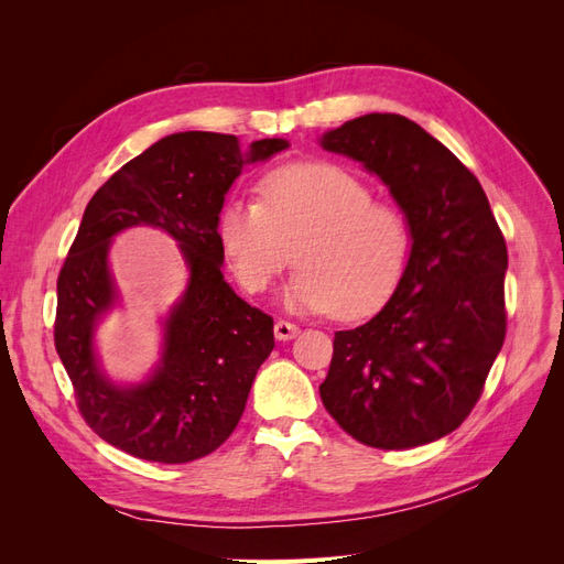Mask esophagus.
<instances>
[{
	"label": "esophagus",
	"instance_id": "obj_1",
	"mask_svg": "<svg viewBox=\"0 0 564 564\" xmlns=\"http://www.w3.org/2000/svg\"><path fill=\"white\" fill-rule=\"evenodd\" d=\"M299 324H294V322H286V319H278L275 322V336L280 338V340H292L294 336H299Z\"/></svg>",
	"mask_w": 564,
	"mask_h": 564
}]
</instances>
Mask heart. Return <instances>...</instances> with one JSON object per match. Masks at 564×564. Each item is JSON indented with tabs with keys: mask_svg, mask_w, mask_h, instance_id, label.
Instances as JSON below:
<instances>
[{
	"mask_svg": "<svg viewBox=\"0 0 564 564\" xmlns=\"http://www.w3.org/2000/svg\"><path fill=\"white\" fill-rule=\"evenodd\" d=\"M259 193L261 202L230 199L218 216L220 247L247 292H265L296 259L289 308L360 319L395 294L412 226L362 178L329 162H296L270 172Z\"/></svg>",
	"mask_w": 564,
	"mask_h": 564,
	"instance_id": "obj_1",
	"label": "heart"
}]
</instances>
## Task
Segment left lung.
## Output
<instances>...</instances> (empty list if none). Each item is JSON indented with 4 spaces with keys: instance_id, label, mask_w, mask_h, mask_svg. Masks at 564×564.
<instances>
[{
    "instance_id": "1",
    "label": "left lung",
    "mask_w": 564,
    "mask_h": 564,
    "mask_svg": "<svg viewBox=\"0 0 564 564\" xmlns=\"http://www.w3.org/2000/svg\"><path fill=\"white\" fill-rule=\"evenodd\" d=\"M322 148L390 187L414 245L383 311L336 332L319 398L362 445H429L468 419L503 346V232L480 181L412 119L355 117L324 133Z\"/></svg>"
}]
</instances>
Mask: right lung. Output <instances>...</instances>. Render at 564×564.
<instances>
[{
    "label": "right lung",
    "mask_w": 564,
    "mask_h": 564,
    "mask_svg": "<svg viewBox=\"0 0 564 564\" xmlns=\"http://www.w3.org/2000/svg\"><path fill=\"white\" fill-rule=\"evenodd\" d=\"M286 145L263 139L245 150L230 133H172L115 172L84 209L58 272L54 344L82 419L112 447L158 464H187L235 431L275 336L272 317L224 280L218 214L242 166ZM131 225L172 234L192 282L167 321L159 371L141 387L117 389L99 373L90 340L95 319L113 302L109 240Z\"/></svg>",
    "instance_id": "1"
}]
</instances>
